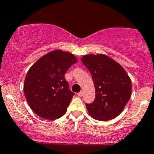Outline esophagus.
Segmentation results:
<instances>
[{
  "label": "esophagus",
  "instance_id": "1",
  "mask_svg": "<svg viewBox=\"0 0 154 154\" xmlns=\"http://www.w3.org/2000/svg\"><path fill=\"white\" fill-rule=\"evenodd\" d=\"M83 95H84V92H83L82 90V91L79 92L78 94H77V95H78L79 97H82V96H83Z\"/></svg>",
  "mask_w": 154,
  "mask_h": 154
}]
</instances>
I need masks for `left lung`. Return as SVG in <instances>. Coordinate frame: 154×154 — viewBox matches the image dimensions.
<instances>
[{"instance_id":"8db88e82","label":"left lung","mask_w":154,"mask_h":154,"mask_svg":"<svg viewBox=\"0 0 154 154\" xmlns=\"http://www.w3.org/2000/svg\"><path fill=\"white\" fill-rule=\"evenodd\" d=\"M81 61L92 75L95 99L86 104L90 116L98 120H112L121 113L131 95V80L123 67L105 54H88Z\"/></svg>"}]
</instances>
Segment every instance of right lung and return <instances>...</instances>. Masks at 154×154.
I'll use <instances>...</instances> for the list:
<instances>
[{"instance_id":"1","label":"right lung","mask_w":154,"mask_h":154,"mask_svg":"<svg viewBox=\"0 0 154 154\" xmlns=\"http://www.w3.org/2000/svg\"><path fill=\"white\" fill-rule=\"evenodd\" d=\"M77 59L62 50H54L37 60L28 71L23 91L28 104L37 116L56 120L65 114L74 92L64 75Z\"/></svg>"}]
</instances>
